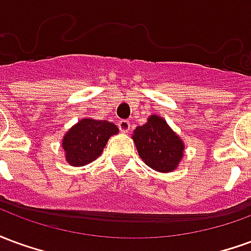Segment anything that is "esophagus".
Masks as SVG:
<instances>
[{"mask_svg":"<svg viewBox=\"0 0 251 251\" xmlns=\"http://www.w3.org/2000/svg\"><path fill=\"white\" fill-rule=\"evenodd\" d=\"M118 127H120L121 131H124V133H126V131L130 130V122L126 120H121L120 122H118Z\"/></svg>","mask_w":251,"mask_h":251,"instance_id":"esophagus-1","label":"esophagus"}]
</instances>
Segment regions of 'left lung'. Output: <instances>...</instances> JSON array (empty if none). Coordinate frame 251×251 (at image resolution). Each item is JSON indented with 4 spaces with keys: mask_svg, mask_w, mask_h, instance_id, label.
<instances>
[{
    "mask_svg": "<svg viewBox=\"0 0 251 251\" xmlns=\"http://www.w3.org/2000/svg\"><path fill=\"white\" fill-rule=\"evenodd\" d=\"M142 161L157 172H172L184 156V144L158 115H151L131 136Z\"/></svg>",
    "mask_w": 251,
    "mask_h": 251,
    "instance_id": "8db88e82",
    "label": "left lung"
}]
</instances>
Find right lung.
<instances>
[{
	"label": "right lung",
	"mask_w": 251,
	"mask_h": 251,
	"mask_svg": "<svg viewBox=\"0 0 251 251\" xmlns=\"http://www.w3.org/2000/svg\"><path fill=\"white\" fill-rule=\"evenodd\" d=\"M118 127L109 121L83 118L63 137V149L67 163L74 167L87 165L103 152L111 136L118 133Z\"/></svg>",
	"instance_id": "right-lung-1"
}]
</instances>
